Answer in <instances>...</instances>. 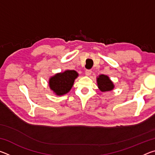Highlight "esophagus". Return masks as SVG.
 <instances>
[{
    "label": "esophagus",
    "mask_w": 155,
    "mask_h": 155,
    "mask_svg": "<svg viewBox=\"0 0 155 155\" xmlns=\"http://www.w3.org/2000/svg\"><path fill=\"white\" fill-rule=\"evenodd\" d=\"M91 74V70H85V75L86 76H90Z\"/></svg>",
    "instance_id": "obj_1"
}]
</instances>
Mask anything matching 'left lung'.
<instances>
[{
    "mask_svg": "<svg viewBox=\"0 0 155 155\" xmlns=\"http://www.w3.org/2000/svg\"><path fill=\"white\" fill-rule=\"evenodd\" d=\"M97 83H98V88L102 91H111L114 87V85L109 78L106 75L101 74L99 77L97 78Z\"/></svg>",
    "mask_w": 155,
    "mask_h": 155,
    "instance_id": "1",
    "label": "left lung"
}]
</instances>
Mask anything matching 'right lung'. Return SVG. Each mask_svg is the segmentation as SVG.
Wrapping results in <instances>:
<instances>
[{
	"mask_svg": "<svg viewBox=\"0 0 155 155\" xmlns=\"http://www.w3.org/2000/svg\"><path fill=\"white\" fill-rule=\"evenodd\" d=\"M77 77L78 73L74 70H66L63 73H59L51 78L50 87L57 95H64L71 90Z\"/></svg>",
	"mask_w": 155,
	"mask_h": 155,
	"instance_id": "add662e5",
	"label": "right lung"
}]
</instances>
